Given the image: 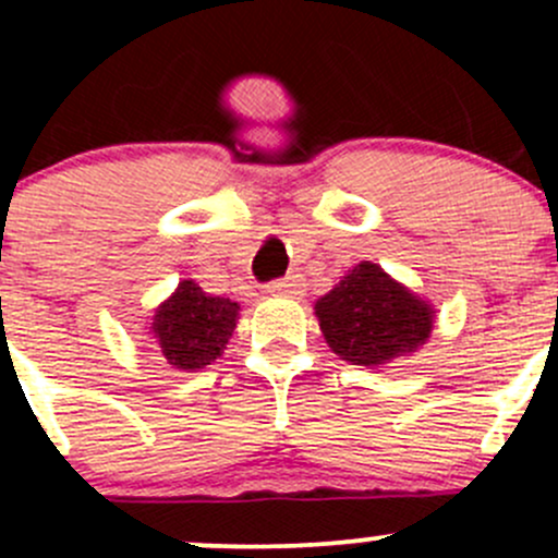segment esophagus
<instances>
[{"label": "esophagus", "instance_id": "1", "mask_svg": "<svg viewBox=\"0 0 558 558\" xmlns=\"http://www.w3.org/2000/svg\"><path fill=\"white\" fill-rule=\"evenodd\" d=\"M304 283L299 280V275H288L283 280H275L270 283V293L272 296H301L304 293Z\"/></svg>", "mask_w": 558, "mask_h": 558}]
</instances>
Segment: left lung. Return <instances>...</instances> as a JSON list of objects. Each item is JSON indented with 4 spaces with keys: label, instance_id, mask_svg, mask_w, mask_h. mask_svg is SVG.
I'll use <instances>...</instances> for the list:
<instances>
[{
    "label": "left lung",
    "instance_id": "obj_1",
    "mask_svg": "<svg viewBox=\"0 0 558 558\" xmlns=\"http://www.w3.org/2000/svg\"><path fill=\"white\" fill-rule=\"evenodd\" d=\"M315 315L330 349L362 367H383L409 356L433 330V306L373 262H360L317 299Z\"/></svg>",
    "mask_w": 558,
    "mask_h": 558
}]
</instances>
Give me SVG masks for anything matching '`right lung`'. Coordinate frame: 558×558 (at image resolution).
<instances>
[{
  "mask_svg": "<svg viewBox=\"0 0 558 558\" xmlns=\"http://www.w3.org/2000/svg\"><path fill=\"white\" fill-rule=\"evenodd\" d=\"M241 306L204 293L194 280H181L170 299L157 306L151 332L159 354L178 373H196L222 356L233 336Z\"/></svg>",
  "mask_w": 558,
  "mask_h": 558,
  "instance_id": "obj_1",
  "label": "right lung"
}]
</instances>
